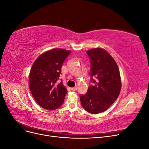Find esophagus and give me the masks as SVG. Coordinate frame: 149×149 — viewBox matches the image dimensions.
I'll return each instance as SVG.
<instances>
[{
	"label": "esophagus",
	"mask_w": 149,
	"mask_h": 149,
	"mask_svg": "<svg viewBox=\"0 0 149 149\" xmlns=\"http://www.w3.org/2000/svg\"><path fill=\"white\" fill-rule=\"evenodd\" d=\"M77 89H78L77 86H75L74 88H71V89L72 90V91H76V90H77Z\"/></svg>",
	"instance_id": "obj_1"
}]
</instances>
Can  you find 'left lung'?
<instances>
[{
    "label": "left lung",
    "mask_w": 149,
    "mask_h": 149,
    "mask_svg": "<svg viewBox=\"0 0 149 149\" xmlns=\"http://www.w3.org/2000/svg\"><path fill=\"white\" fill-rule=\"evenodd\" d=\"M91 62V82L88 91L80 95L84 109L93 114L106 111L118 99L121 89L119 68L110 54L96 48L86 52Z\"/></svg>",
    "instance_id": "8db88e82"
}]
</instances>
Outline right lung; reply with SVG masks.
Wrapping results in <instances>:
<instances>
[{
  "mask_svg": "<svg viewBox=\"0 0 149 149\" xmlns=\"http://www.w3.org/2000/svg\"><path fill=\"white\" fill-rule=\"evenodd\" d=\"M71 51L50 49L40 55L35 61L29 75V88L39 106L47 110H55L64 102L67 89L63 82L56 83L63 63Z\"/></svg>",
  "mask_w": 149,
  "mask_h": 149,
  "instance_id": "right-lung-1",
  "label": "right lung"
}]
</instances>
